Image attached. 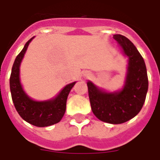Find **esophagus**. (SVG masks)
<instances>
[{
	"label": "esophagus",
	"instance_id": "1",
	"mask_svg": "<svg viewBox=\"0 0 160 160\" xmlns=\"http://www.w3.org/2000/svg\"><path fill=\"white\" fill-rule=\"evenodd\" d=\"M90 75V73H87V74H86V76H89Z\"/></svg>",
	"mask_w": 160,
	"mask_h": 160
}]
</instances>
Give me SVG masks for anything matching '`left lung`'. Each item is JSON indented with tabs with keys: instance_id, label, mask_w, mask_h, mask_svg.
<instances>
[{
	"instance_id": "8db88e82",
	"label": "left lung",
	"mask_w": 160,
	"mask_h": 160,
	"mask_svg": "<svg viewBox=\"0 0 160 160\" xmlns=\"http://www.w3.org/2000/svg\"><path fill=\"white\" fill-rule=\"evenodd\" d=\"M113 38L128 58L122 87L109 92L97 87L91 80L87 83L93 114L104 122L120 124L132 119L141 111L148 90V79L144 59L134 43L120 34Z\"/></svg>"
}]
</instances>
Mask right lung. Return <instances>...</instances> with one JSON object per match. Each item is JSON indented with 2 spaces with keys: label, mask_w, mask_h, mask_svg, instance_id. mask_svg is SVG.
I'll use <instances>...</instances> for the list:
<instances>
[{
  "label": "right lung",
  "mask_w": 160,
  "mask_h": 160,
  "mask_svg": "<svg viewBox=\"0 0 160 160\" xmlns=\"http://www.w3.org/2000/svg\"><path fill=\"white\" fill-rule=\"evenodd\" d=\"M26 42L15 58L10 76V91L16 111L24 120L37 127H47L59 122L66 111V104L70 91L76 81L66 85L56 97L47 100H35L27 95L20 82V65L29 43Z\"/></svg>",
  "instance_id": "right-lung-1"
}]
</instances>
